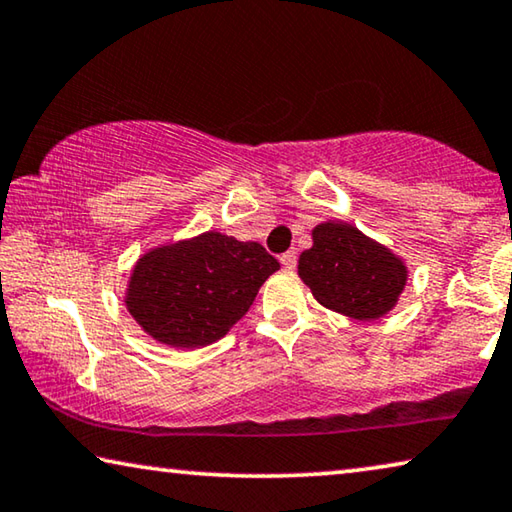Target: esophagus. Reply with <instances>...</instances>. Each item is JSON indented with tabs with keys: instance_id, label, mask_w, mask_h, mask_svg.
Here are the masks:
<instances>
[{
	"instance_id": "34e87169",
	"label": "esophagus",
	"mask_w": 512,
	"mask_h": 512,
	"mask_svg": "<svg viewBox=\"0 0 512 512\" xmlns=\"http://www.w3.org/2000/svg\"><path fill=\"white\" fill-rule=\"evenodd\" d=\"M296 262H298V257H296L294 250H287L285 255H280V264L285 266L287 271H294L296 269Z\"/></svg>"
}]
</instances>
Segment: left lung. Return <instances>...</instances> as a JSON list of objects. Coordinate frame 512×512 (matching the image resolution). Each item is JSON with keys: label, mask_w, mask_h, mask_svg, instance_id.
I'll use <instances>...</instances> for the list:
<instances>
[{"label": "left lung", "mask_w": 512, "mask_h": 512, "mask_svg": "<svg viewBox=\"0 0 512 512\" xmlns=\"http://www.w3.org/2000/svg\"><path fill=\"white\" fill-rule=\"evenodd\" d=\"M298 278L319 303L358 321L392 312L408 285L403 257L344 221L312 230V248L298 257Z\"/></svg>", "instance_id": "1"}]
</instances>
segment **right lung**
I'll return each mask as SVG.
<instances>
[{"instance_id": "right-lung-1", "label": "right lung", "mask_w": 512, "mask_h": 512, "mask_svg": "<svg viewBox=\"0 0 512 512\" xmlns=\"http://www.w3.org/2000/svg\"><path fill=\"white\" fill-rule=\"evenodd\" d=\"M278 269L262 243L209 230L145 250L129 273L125 307L154 342L193 351L225 337Z\"/></svg>"}]
</instances>
